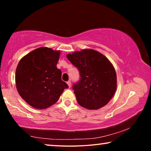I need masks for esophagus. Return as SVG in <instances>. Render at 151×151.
I'll return each mask as SVG.
<instances>
[{
    "instance_id": "obj_1",
    "label": "esophagus",
    "mask_w": 151,
    "mask_h": 151,
    "mask_svg": "<svg viewBox=\"0 0 151 151\" xmlns=\"http://www.w3.org/2000/svg\"><path fill=\"white\" fill-rule=\"evenodd\" d=\"M66 83H67L68 87L70 88V86H71V82H70V81H68Z\"/></svg>"
}]
</instances>
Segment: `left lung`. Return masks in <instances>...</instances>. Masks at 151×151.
Returning <instances> with one entry per match:
<instances>
[{
    "label": "left lung",
    "mask_w": 151,
    "mask_h": 151,
    "mask_svg": "<svg viewBox=\"0 0 151 151\" xmlns=\"http://www.w3.org/2000/svg\"><path fill=\"white\" fill-rule=\"evenodd\" d=\"M66 57L78 68L81 80L73 88L78 103L89 110H97L109 103L116 89V74L105 56L93 49H83Z\"/></svg>",
    "instance_id": "left-lung-1"
}]
</instances>
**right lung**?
Masks as SVG:
<instances>
[{"mask_svg": "<svg viewBox=\"0 0 151 151\" xmlns=\"http://www.w3.org/2000/svg\"><path fill=\"white\" fill-rule=\"evenodd\" d=\"M60 50L40 47L22 57L18 64L15 82L22 99L34 108L45 109L57 102L68 85L57 67Z\"/></svg>", "mask_w": 151, "mask_h": 151, "instance_id": "right-lung-1", "label": "right lung"}]
</instances>
